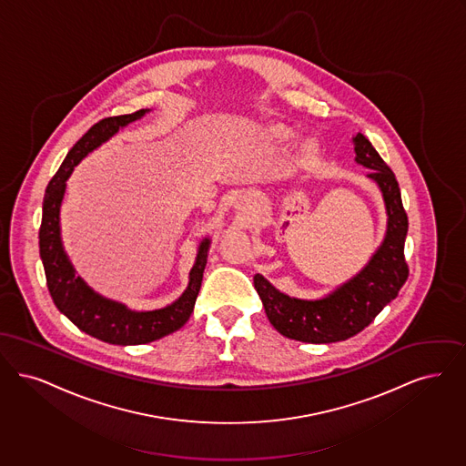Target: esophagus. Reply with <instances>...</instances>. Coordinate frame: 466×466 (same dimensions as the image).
<instances>
[{
  "mask_svg": "<svg viewBox=\"0 0 466 466\" xmlns=\"http://www.w3.org/2000/svg\"><path fill=\"white\" fill-rule=\"evenodd\" d=\"M235 208L237 210H240L242 214H247L248 212V208H250V197L248 195H238L237 198H235Z\"/></svg>",
  "mask_w": 466,
  "mask_h": 466,
  "instance_id": "esophagus-1",
  "label": "esophagus"
}]
</instances>
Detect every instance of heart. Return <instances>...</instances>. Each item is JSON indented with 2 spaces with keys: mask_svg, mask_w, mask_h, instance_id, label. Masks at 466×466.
<instances>
[{
  "mask_svg": "<svg viewBox=\"0 0 466 466\" xmlns=\"http://www.w3.org/2000/svg\"><path fill=\"white\" fill-rule=\"evenodd\" d=\"M280 136H282V137H289V134H287V132H280ZM311 147H313V146H311L309 142H306V144H304V151H311Z\"/></svg>",
  "mask_w": 466,
  "mask_h": 466,
  "instance_id": "1",
  "label": "heart"
}]
</instances>
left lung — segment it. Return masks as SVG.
Here are the masks:
<instances>
[{
    "label": "left lung",
    "mask_w": 466,
    "mask_h": 466,
    "mask_svg": "<svg viewBox=\"0 0 466 466\" xmlns=\"http://www.w3.org/2000/svg\"><path fill=\"white\" fill-rule=\"evenodd\" d=\"M351 141L355 162L370 170L367 177L381 191L388 218L385 238L357 275L319 299L292 298L269 284L263 275L254 277L269 324L289 339L336 343L359 334L397 298L409 275L404 259L409 221L399 182L362 134L353 136Z\"/></svg>",
    "instance_id": "8db88e82"
}]
</instances>
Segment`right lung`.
I'll return each mask as SVG.
<instances>
[{
    "instance_id": "right-lung-1",
    "label": "right lung",
    "mask_w": 466,
    "mask_h": 466,
    "mask_svg": "<svg viewBox=\"0 0 466 466\" xmlns=\"http://www.w3.org/2000/svg\"><path fill=\"white\" fill-rule=\"evenodd\" d=\"M151 109H141L132 115L104 118L96 123L80 141L76 142L62 162L57 174L48 182L43 198V218L40 228V256L45 268L46 285L57 309L64 313L80 330L104 343L146 344L157 341L179 330L193 313L195 301L202 287L203 269L207 266L210 238L205 237L195 264L189 271V282L186 290L174 303L160 309L137 311L127 304L104 298L86 284L69 261L64 250L61 237V205L66 193V182L75 167L96 151L104 142L116 136L130 123L141 120Z\"/></svg>"
}]
</instances>
